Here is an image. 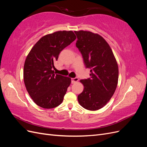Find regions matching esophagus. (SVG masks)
Segmentation results:
<instances>
[{
	"mask_svg": "<svg viewBox=\"0 0 147 147\" xmlns=\"http://www.w3.org/2000/svg\"><path fill=\"white\" fill-rule=\"evenodd\" d=\"M78 80H79V79L77 77L73 78L71 79V82H72V83H77Z\"/></svg>",
	"mask_w": 147,
	"mask_h": 147,
	"instance_id": "obj_1",
	"label": "esophagus"
}]
</instances>
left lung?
<instances>
[{"label":"left lung","mask_w":147,"mask_h":147,"mask_svg":"<svg viewBox=\"0 0 147 147\" xmlns=\"http://www.w3.org/2000/svg\"><path fill=\"white\" fill-rule=\"evenodd\" d=\"M76 47L84 63L90 70V78L81 80L84 90L78 96L79 104L89 110H99L108 103L116 90L118 66L113 51L105 40L90 31H75Z\"/></svg>","instance_id":"obj_1"}]
</instances>
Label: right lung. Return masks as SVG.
I'll return each instance as SVG.
<instances>
[{"label": "right lung", "mask_w": 147, "mask_h": 147, "mask_svg": "<svg viewBox=\"0 0 147 147\" xmlns=\"http://www.w3.org/2000/svg\"><path fill=\"white\" fill-rule=\"evenodd\" d=\"M75 39L72 30L47 34L35 44L26 57L25 86L33 101L42 108H55L63 101L71 78L55 74L53 68L60 52Z\"/></svg>", "instance_id": "1"}]
</instances>
